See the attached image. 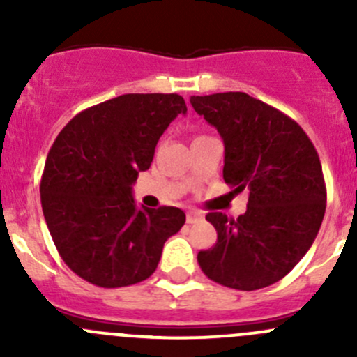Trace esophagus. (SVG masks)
<instances>
[{"instance_id": "obj_1", "label": "esophagus", "mask_w": 357, "mask_h": 357, "mask_svg": "<svg viewBox=\"0 0 357 357\" xmlns=\"http://www.w3.org/2000/svg\"><path fill=\"white\" fill-rule=\"evenodd\" d=\"M202 219H204V215L199 214V212H188V214H186V222H188V225H195V222L202 221Z\"/></svg>"}]
</instances>
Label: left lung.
Instances as JSON below:
<instances>
[{
	"instance_id": "8db88e82",
	"label": "left lung",
	"mask_w": 357,
	"mask_h": 357,
	"mask_svg": "<svg viewBox=\"0 0 357 357\" xmlns=\"http://www.w3.org/2000/svg\"><path fill=\"white\" fill-rule=\"evenodd\" d=\"M190 103L225 143L222 178L248 192L245 214L205 215L218 242L197 259L207 278L236 290L280 282L314 242L326 208L321 162L304 129L247 93L192 96Z\"/></svg>"
}]
</instances>
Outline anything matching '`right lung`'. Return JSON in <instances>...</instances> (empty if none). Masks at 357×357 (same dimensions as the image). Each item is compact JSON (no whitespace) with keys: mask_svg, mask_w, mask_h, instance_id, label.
<instances>
[{"mask_svg":"<svg viewBox=\"0 0 357 357\" xmlns=\"http://www.w3.org/2000/svg\"><path fill=\"white\" fill-rule=\"evenodd\" d=\"M179 114L186 103L176 93H131L82 110L56 136L39 186L43 214L60 257L86 282H143L185 225L181 208L138 207L132 199L138 172Z\"/></svg>","mask_w":357,"mask_h":357,"instance_id":"right-lung-1","label":"right lung"}]
</instances>
